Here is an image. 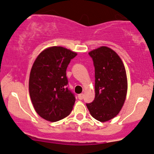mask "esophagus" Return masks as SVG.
<instances>
[{"instance_id": "esophagus-1", "label": "esophagus", "mask_w": 154, "mask_h": 154, "mask_svg": "<svg viewBox=\"0 0 154 154\" xmlns=\"http://www.w3.org/2000/svg\"><path fill=\"white\" fill-rule=\"evenodd\" d=\"M84 97V94H78V99L79 100H82Z\"/></svg>"}]
</instances>
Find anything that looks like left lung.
I'll return each instance as SVG.
<instances>
[{"label":"left lung","instance_id":"1","mask_svg":"<svg viewBox=\"0 0 154 154\" xmlns=\"http://www.w3.org/2000/svg\"><path fill=\"white\" fill-rule=\"evenodd\" d=\"M88 54L95 68V98L86 106L94 119L105 122L119 114L125 101V68L120 57L107 46L92 50Z\"/></svg>","mask_w":154,"mask_h":154}]
</instances>
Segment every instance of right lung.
I'll return each instance as SVG.
<instances>
[{"label": "right lung", "mask_w": 154, "mask_h": 154, "mask_svg": "<svg viewBox=\"0 0 154 154\" xmlns=\"http://www.w3.org/2000/svg\"><path fill=\"white\" fill-rule=\"evenodd\" d=\"M77 53L51 46L39 54L30 72L29 90L32 105L40 117L57 122L70 114L75 103L66 87V69Z\"/></svg>", "instance_id": "obj_1"}]
</instances>
